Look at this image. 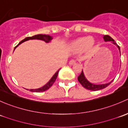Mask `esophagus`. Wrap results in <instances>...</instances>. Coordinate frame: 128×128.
I'll use <instances>...</instances> for the list:
<instances>
[{"label": "esophagus", "mask_w": 128, "mask_h": 128, "mask_svg": "<svg viewBox=\"0 0 128 128\" xmlns=\"http://www.w3.org/2000/svg\"><path fill=\"white\" fill-rule=\"evenodd\" d=\"M76 63V60H74V59H72V60H70V61H69V64H70V65H74V64H75Z\"/></svg>", "instance_id": "obj_1"}]
</instances>
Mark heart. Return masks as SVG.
Returning a JSON list of instances; mask_svg holds the SVG:
<instances>
[{"label": "heart", "mask_w": 128, "mask_h": 128, "mask_svg": "<svg viewBox=\"0 0 128 128\" xmlns=\"http://www.w3.org/2000/svg\"><path fill=\"white\" fill-rule=\"evenodd\" d=\"M95 41L92 36L80 37L74 40L71 43V48L74 51H80L85 50H89L94 47Z\"/></svg>", "instance_id": "b5f03b06"}]
</instances>
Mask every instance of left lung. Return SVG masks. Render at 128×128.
Returning <instances> with one entry per match:
<instances>
[{"instance_id":"8db88e82","label":"left lung","mask_w":128,"mask_h":128,"mask_svg":"<svg viewBox=\"0 0 128 128\" xmlns=\"http://www.w3.org/2000/svg\"><path fill=\"white\" fill-rule=\"evenodd\" d=\"M104 41H112L113 42V44H115L116 46L118 47V50H120V46H118V44H116V42H114V40L110 37V36L108 35H104ZM78 82L80 83V84L83 86L84 88H86V89L89 90H92V91H96V90H102V89L106 88V87H108L112 82L113 80L111 81L110 82L107 84H100V85H96V84H94L90 83L89 81H88V80L84 76V74L83 70H82V72H81L80 74L79 75V76L78 77Z\"/></svg>"}]
</instances>
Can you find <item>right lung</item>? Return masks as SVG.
<instances>
[{
    "label": "right lung",
    "instance_id": "right-lung-1",
    "mask_svg": "<svg viewBox=\"0 0 128 128\" xmlns=\"http://www.w3.org/2000/svg\"><path fill=\"white\" fill-rule=\"evenodd\" d=\"M42 40V41H44L46 42H49L52 40V37L51 36L48 35V34H36V35L33 36L32 37H26V38H24V40H23L22 41H20L17 46H15V48H14V50H15V48H16L18 45H20V44H22V42H24V41H28V40ZM60 69H59V70H58V71L54 74V75L52 76V78L50 80V81H49L46 85H44L43 87H41V88H36V89H30V91L33 92H42L48 90V89L52 86V84L54 83L55 81H56L57 77H58V73H59V71Z\"/></svg>",
    "mask_w": 128,
    "mask_h": 128
}]
</instances>
